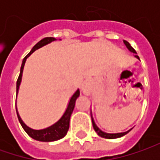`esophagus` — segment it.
Wrapping results in <instances>:
<instances>
[{"label": "esophagus", "mask_w": 160, "mask_h": 160, "mask_svg": "<svg viewBox=\"0 0 160 160\" xmlns=\"http://www.w3.org/2000/svg\"><path fill=\"white\" fill-rule=\"evenodd\" d=\"M82 91L84 94L89 95L90 94V83L88 82H84L82 86Z\"/></svg>", "instance_id": "34e87169"}]
</instances>
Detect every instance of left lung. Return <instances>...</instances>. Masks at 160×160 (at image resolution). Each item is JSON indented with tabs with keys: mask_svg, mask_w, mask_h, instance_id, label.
Here are the masks:
<instances>
[{
	"mask_svg": "<svg viewBox=\"0 0 160 160\" xmlns=\"http://www.w3.org/2000/svg\"><path fill=\"white\" fill-rule=\"evenodd\" d=\"M124 43L126 44V46L127 47V49L130 51V52H132L133 53H136V52L134 51V49L132 48L130 44H129V42H126V41H124ZM135 57L137 58H139V57L137 55H135ZM140 59V58H139ZM92 126H93V128H94V130H95V132L101 136V137H103V138H106V139H116V138H119V137H122V136H124L125 134H126L127 132H129L131 131V129L130 130H128V131H126V132H118V133H107V132H102V130H100L99 128H98V126H96L95 123H94V121L92 119Z\"/></svg>",
	"mask_w": 160,
	"mask_h": 160,
	"instance_id": "1",
	"label": "left lung"
}]
</instances>
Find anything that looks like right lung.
Here are the masks:
<instances>
[{
  "label": "right lung",
  "mask_w": 160,
  "mask_h": 160,
  "mask_svg": "<svg viewBox=\"0 0 160 160\" xmlns=\"http://www.w3.org/2000/svg\"><path fill=\"white\" fill-rule=\"evenodd\" d=\"M56 40L55 38L53 37H46V38H43L42 40H41L40 42H38L34 47L33 49L31 50V52L28 53V55L24 58L23 59V62L21 65V68H20V74L18 76V81H17V94H18V88H19V85L21 83V78H22V73H23V68H24V66L26 63V60L27 58L34 52V51H36L37 49H39L41 47L44 46L48 43H50L51 42ZM80 95V92L79 89L77 90V92L73 94V96L71 97L70 101L68 102V108L65 111V113L63 114V116L61 117V118L58 120L57 123H55L54 125L51 126L50 127H47L45 129H42V130H34V129H31L29 128L28 126L25 125V123L22 121L20 118L19 115L17 111L18 114V120L21 124L22 127L24 128V130L27 132L28 135L30 137H32L36 141H40V142H54V141H57L59 139L63 138L65 135L67 134V132L68 131V128H69V120H70L71 114L74 110V108H75V104H76V101L77 99ZM17 110V108H16Z\"/></svg>",
  "instance_id": "add662e5"
}]
</instances>
